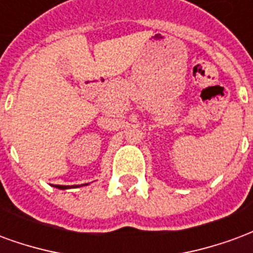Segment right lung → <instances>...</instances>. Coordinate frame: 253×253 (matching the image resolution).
<instances>
[{"instance_id":"1","label":"right lung","mask_w":253,"mask_h":253,"mask_svg":"<svg viewBox=\"0 0 253 253\" xmlns=\"http://www.w3.org/2000/svg\"><path fill=\"white\" fill-rule=\"evenodd\" d=\"M83 186H88V183L86 184H83ZM57 188H59V190H66V188H70L69 186H55ZM73 187H78V186H73Z\"/></svg>"}]
</instances>
